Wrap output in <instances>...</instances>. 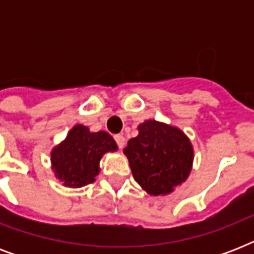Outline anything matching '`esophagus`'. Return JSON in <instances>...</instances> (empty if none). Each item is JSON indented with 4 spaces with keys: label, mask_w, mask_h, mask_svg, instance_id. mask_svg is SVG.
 I'll use <instances>...</instances> for the list:
<instances>
[{
    "label": "esophagus",
    "mask_w": 254,
    "mask_h": 254,
    "mask_svg": "<svg viewBox=\"0 0 254 254\" xmlns=\"http://www.w3.org/2000/svg\"><path fill=\"white\" fill-rule=\"evenodd\" d=\"M115 139H116V142H117V145H119L120 149H123V147L125 146V137H124L123 134H116Z\"/></svg>",
    "instance_id": "obj_1"
}]
</instances>
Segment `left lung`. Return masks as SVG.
Listing matches in <instances>:
<instances>
[{
    "label": "left lung",
    "instance_id": "1",
    "mask_svg": "<svg viewBox=\"0 0 254 254\" xmlns=\"http://www.w3.org/2000/svg\"><path fill=\"white\" fill-rule=\"evenodd\" d=\"M124 154L135 182L151 196L173 192L192 169L193 147L185 131L155 120L139 124Z\"/></svg>",
    "mask_w": 254,
    "mask_h": 254
}]
</instances>
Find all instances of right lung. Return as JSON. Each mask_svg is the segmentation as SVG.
Returning a JSON list of instances; mask_svg holds the SVG:
<instances>
[{
  "instance_id": "obj_1",
  "label": "right lung",
  "mask_w": 254,
  "mask_h": 254,
  "mask_svg": "<svg viewBox=\"0 0 254 254\" xmlns=\"http://www.w3.org/2000/svg\"><path fill=\"white\" fill-rule=\"evenodd\" d=\"M117 143L104 130L91 131L77 124L51 150V169L64 187L80 189L93 183L100 173L104 154L117 151Z\"/></svg>"
}]
</instances>
